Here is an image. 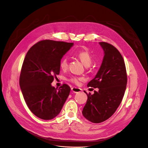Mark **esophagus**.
<instances>
[{
  "label": "esophagus",
  "mask_w": 148,
  "mask_h": 148,
  "mask_svg": "<svg viewBox=\"0 0 148 148\" xmlns=\"http://www.w3.org/2000/svg\"><path fill=\"white\" fill-rule=\"evenodd\" d=\"M71 90L73 93H79V92H82V89L80 88H78V87H72L71 88Z\"/></svg>",
  "instance_id": "1"
}]
</instances>
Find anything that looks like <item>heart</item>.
Masks as SVG:
<instances>
[{
    "instance_id": "b5f03b06",
    "label": "heart",
    "mask_w": 148,
    "mask_h": 148,
    "mask_svg": "<svg viewBox=\"0 0 148 148\" xmlns=\"http://www.w3.org/2000/svg\"><path fill=\"white\" fill-rule=\"evenodd\" d=\"M77 57L79 59L83 65L86 66H89L92 62V58L90 53L87 51H81L76 54ZM68 65V61L66 57L63 58L60 62V68L62 70H65L67 68ZM68 80L76 84L79 83L80 80H82V78L78 77H71Z\"/></svg>"
}]
</instances>
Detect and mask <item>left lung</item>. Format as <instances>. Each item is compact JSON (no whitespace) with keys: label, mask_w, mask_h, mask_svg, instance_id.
<instances>
[{"label":"left lung","mask_w":148,"mask_h":148,"mask_svg":"<svg viewBox=\"0 0 148 148\" xmlns=\"http://www.w3.org/2000/svg\"><path fill=\"white\" fill-rule=\"evenodd\" d=\"M104 56L99 71L87 87L98 88L94 94H87L82 114L93 123H102L110 118L120 105L127 82L123 58L112 45L99 42Z\"/></svg>","instance_id":"8db88e82"}]
</instances>
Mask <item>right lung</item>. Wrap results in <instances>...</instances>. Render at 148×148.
Listing matches in <instances>:
<instances>
[{"label":"right lung","instance_id":"1","mask_svg":"<svg viewBox=\"0 0 148 148\" xmlns=\"http://www.w3.org/2000/svg\"><path fill=\"white\" fill-rule=\"evenodd\" d=\"M73 43L42 40L26 54L19 78V86L28 108L36 116L52 120L60 113L71 88L63 84L52 86L54 76L60 73V62Z\"/></svg>","mask_w":148,"mask_h":148}]
</instances>
